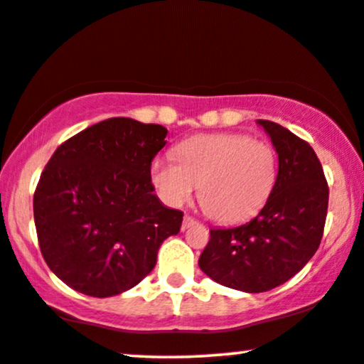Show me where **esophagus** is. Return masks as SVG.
Here are the masks:
<instances>
[{
  "mask_svg": "<svg viewBox=\"0 0 364 364\" xmlns=\"http://www.w3.org/2000/svg\"><path fill=\"white\" fill-rule=\"evenodd\" d=\"M193 225H196L195 218H191V216H185V218H183V225H181L183 230H188V228L193 226Z\"/></svg>",
  "mask_w": 364,
  "mask_h": 364,
  "instance_id": "obj_1",
  "label": "esophagus"
}]
</instances>
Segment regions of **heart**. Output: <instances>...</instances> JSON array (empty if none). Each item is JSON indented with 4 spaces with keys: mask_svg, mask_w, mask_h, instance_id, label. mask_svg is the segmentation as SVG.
Wrapping results in <instances>:
<instances>
[{
    "mask_svg": "<svg viewBox=\"0 0 364 364\" xmlns=\"http://www.w3.org/2000/svg\"><path fill=\"white\" fill-rule=\"evenodd\" d=\"M176 163L154 159L151 183L169 206L198 200L215 221L241 223L266 205L278 178V154L264 141L241 133L198 134L174 149Z\"/></svg>",
    "mask_w": 364,
    "mask_h": 364,
    "instance_id": "obj_1",
    "label": "heart"
}]
</instances>
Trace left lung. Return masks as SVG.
<instances>
[{
    "label": "left lung",
    "instance_id": "obj_1",
    "mask_svg": "<svg viewBox=\"0 0 364 364\" xmlns=\"http://www.w3.org/2000/svg\"><path fill=\"white\" fill-rule=\"evenodd\" d=\"M278 153V178L269 200L250 223L210 230L198 264L223 287L269 291L293 278L316 253L328 213V183L314 149L289 129L256 121Z\"/></svg>",
    "mask_w": 364,
    "mask_h": 364
}]
</instances>
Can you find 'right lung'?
<instances>
[{
    "label": "right lung",
    "mask_w": 364,
    "mask_h": 364,
    "mask_svg": "<svg viewBox=\"0 0 364 364\" xmlns=\"http://www.w3.org/2000/svg\"><path fill=\"white\" fill-rule=\"evenodd\" d=\"M168 129L109 118L68 139L41 173L35 225L43 258L68 287L108 298L136 287L183 213L154 195L151 161Z\"/></svg>",
    "instance_id": "1"
}]
</instances>
